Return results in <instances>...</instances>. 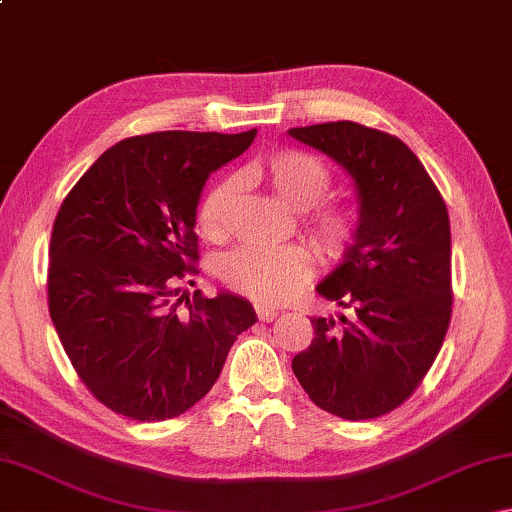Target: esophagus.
Here are the masks:
<instances>
[{"label": "esophagus", "mask_w": 512, "mask_h": 512, "mask_svg": "<svg viewBox=\"0 0 512 512\" xmlns=\"http://www.w3.org/2000/svg\"><path fill=\"white\" fill-rule=\"evenodd\" d=\"M255 311H257V318L262 320V323H271V320H275L277 314H280L275 307H264V305H257Z\"/></svg>", "instance_id": "34e87169"}]
</instances>
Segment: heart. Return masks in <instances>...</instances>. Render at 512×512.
Here are the masks:
<instances>
[{"instance_id":"heart-1","label":"heart","mask_w":512,"mask_h":512,"mask_svg":"<svg viewBox=\"0 0 512 512\" xmlns=\"http://www.w3.org/2000/svg\"><path fill=\"white\" fill-rule=\"evenodd\" d=\"M246 178L268 187L277 201L296 212L311 214L305 230L318 257L327 264H339L348 257L361 232V214L350 203H323L332 178L329 171L309 153L298 149H277L259 155L246 167ZM237 185L221 180L198 205V225L210 239H223L230 228ZM221 280L264 305L287 300L311 275V253L305 246H259L246 244L221 259Z\"/></svg>"}]
</instances>
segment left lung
Listing matches in <instances>:
<instances>
[{"mask_svg": "<svg viewBox=\"0 0 512 512\" xmlns=\"http://www.w3.org/2000/svg\"><path fill=\"white\" fill-rule=\"evenodd\" d=\"M357 187L361 232L316 291L348 314L314 318L291 368L309 400L343 420H370L409 400L452 320L447 205L400 137L354 121L289 128Z\"/></svg>", "mask_w": 512, "mask_h": 512, "instance_id": "obj_1", "label": "left lung"}]
</instances>
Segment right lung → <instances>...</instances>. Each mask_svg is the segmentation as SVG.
Listing matches in <instances>:
<instances>
[{
  "instance_id": "right-lung-1",
  "label": "right lung",
  "mask_w": 512,
  "mask_h": 512,
  "mask_svg": "<svg viewBox=\"0 0 512 512\" xmlns=\"http://www.w3.org/2000/svg\"><path fill=\"white\" fill-rule=\"evenodd\" d=\"M237 135L162 131L128 137L83 173L49 244V314L88 391L119 415L162 422L203 400L241 332L246 298L180 284L198 273V198L210 173L253 144Z\"/></svg>"
}]
</instances>
